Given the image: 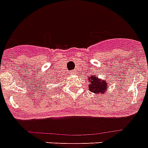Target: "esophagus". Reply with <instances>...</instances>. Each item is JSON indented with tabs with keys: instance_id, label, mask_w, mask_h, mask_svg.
Wrapping results in <instances>:
<instances>
[{
	"instance_id": "34e87169",
	"label": "esophagus",
	"mask_w": 148,
	"mask_h": 148,
	"mask_svg": "<svg viewBox=\"0 0 148 148\" xmlns=\"http://www.w3.org/2000/svg\"><path fill=\"white\" fill-rule=\"evenodd\" d=\"M72 73H75V71H73V72H72Z\"/></svg>"
}]
</instances>
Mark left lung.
<instances>
[{
    "instance_id": "1",
    "label": "left lung",
    "mask_w": 148,
    "mask_h": 148,
    "mask_svg": "<svg viewBox=\"0 0 148 148\" xmlns=\"http://www.w3.org/2000/svg\"><path fill=\"white\" fill-rule=\"evenodd\" d=\"M88 90L95 94H104L108 89L109 86L107 81L99 79L96 75L91 74L88 77Z\"/></svg>"
}]
</instances>
